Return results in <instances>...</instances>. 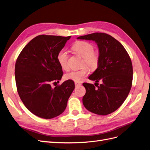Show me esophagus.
<instances>
[{
	"mask_svg": "<svg viewBox=\"0 0 150 150\" xmlns=\"http://www.w3.org/2000/svg\"><path fill=\"white\" fill-rule=\"evenodd\" d=\"M75 87H78V86H80V85H81V83L75 82Z\"/></svg>",
	"mask_w": 150,
	"mask_h": 150,
	"instance_id": "obj_1",
	"label": "esophagus"
}]
</instances>
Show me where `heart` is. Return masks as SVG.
<instances>
[{
	"instance_id": "heart-1",
	"label": "heart",
	"mask_w": 150,
	"mask_h": 150,
	"mask_svg": "<svg viewBox=\"0 0 150 150\" xmlns=\"http://www.w3.org/2000/svg\"><path fill=\"white\" fill-rule=\"evenodd\" d=\"M72 50L75 53L83 57V65H87L92 69H96L100 62V54L97 51L94 50L93 45L91 42L85 41H79L73 45ZM69 55L66 50L59 51L57 54V61L63 70H68ZM89 72V68L85 66L79 70H72L65 75V79L75 82H79L86 76Z\"/></svg>"
}]
</instances>
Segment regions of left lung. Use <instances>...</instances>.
<instances>
[{"label": "left lung", "mask_w": 150, "mask_h": 150, "mask_svg": "<svg viewBox=\"0 0 150 150\" xmlns=\"http://www.w3.org/2000/svg\"><path fill=\"white\" fill-rule=\"evenodd\" d=\"M77 39L95 41L100 54L99 66L88 77L97 85L83 83L86 89L83 105L98 115L112 113L123 104L131 88L133 71L129 55L121 42L106 33H92ZM100 80L103 83L99 86Z\"/></svg>", "instance_id": "obj_1"}]
</instances>
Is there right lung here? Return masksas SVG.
I'll return each instance as SVG.
<instances>
[{"mask_svg": "<svg viewBox=\"0 0 150 150\" xmlns=\"http://www.w3.org/2000/svg\"><path fill=\"white\" fill-rule=\"evenodd\" d=\"M70 38L39 35L25 46L17 58V91L25 108L40 117L51 119L60 115L75 88L71 80L54 88L51 86L62 77L57 57Z\"/></svg>", "mask_w": 150, "mask_h": 150, "instance_id": "add662e5", "label": "right lung"}]
</instances>
